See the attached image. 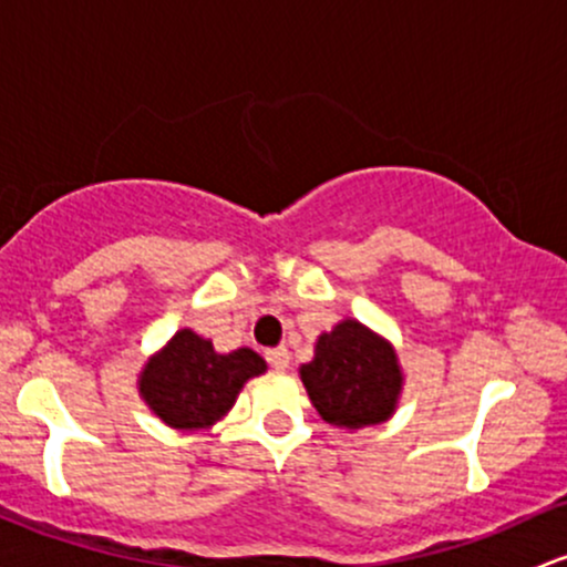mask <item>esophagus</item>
Segmentation results:
<instances>
[{"instance_id":"esophagus-1","label":"esophagus","mask_w":567,"mask_h":567,"mask_svg":"<svg viewBox=\"0 0 567 567\" xmlns=\"http://www.w3.org/2000/svg\"><path fill=\"white\" fill-rule=\"evenodd\" d=\"M266 360H269V365L274 371H285L290 365V352L285 350V347H277V350L266 352Z\"/></svg>"}]
</instances>
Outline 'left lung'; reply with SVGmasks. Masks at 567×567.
<instances>
[{
  "instance_id": "8db88e82",
  "label": "left lung",
  "mask_w": 567,
  "mask_h": 567,
  "mask_svg": "<svg viewBox=\"0 0 567 567\" xmlns=\"http://www.w3.org/2000/svg\"><path fill=\"white\" fill-rule=\"evenodd\" d=\"M298 374L317 414L347 431L390 420L403 390L393 344L352 317L320 333L315 358Z\"/></svg>"
}]
</instances>
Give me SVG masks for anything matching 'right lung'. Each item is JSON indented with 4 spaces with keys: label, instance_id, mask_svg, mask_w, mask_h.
<instances>
[{
    "label": "right lung",
    "instance_id": "1",
    "mask_svg": "<svg viewBox=\"0 0 567 567\" xmlns=\"http://www.w3.org/2000/svg\"><path fill=\"white\" fill-rule=\"evenodd\" d=\"M264 371L266 360L250 347L220 354L213 341L183 328L147 360L136 384L142 401L166 425L202 431L231 412L247 379Z\"/></svg>",
    "mask_w": 567,
    "mask_h": 567
}]
</instances>
